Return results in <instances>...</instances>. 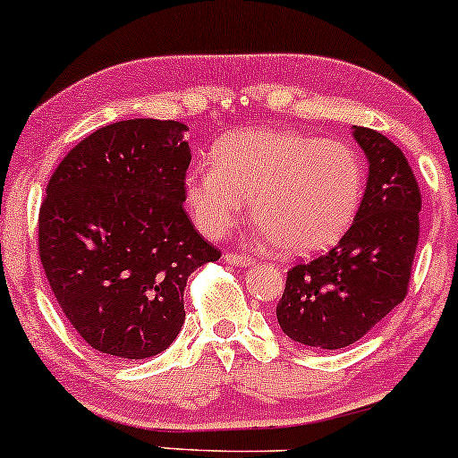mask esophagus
Wrapping results in <instances>:
<instances>
[{
	"label": "esophagus",
	"mask_w": 458,
	"mask_h": 458,
	"mask_svg": "<svg viewBox=\"0 0 458 458\" xmlns=\"http://www.w3.org/2000/svg\"><path fill=\"white\" fill-rule=\"evenodd\" d=\"M224 262L225 264H233V266H242V268H247V266L256 264V258L242 256V253H225Z\"/></svg>",
	"instance_id": "1"
}]
</instances>
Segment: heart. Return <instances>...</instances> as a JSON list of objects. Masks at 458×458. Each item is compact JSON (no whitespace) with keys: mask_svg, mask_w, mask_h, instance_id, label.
I'll return each mask as SVG.
<instances>
[{"mask_svg":"<svg viewBox=\"0 0 458 458\" xmlns=\"http://www.w3.org/2000/svg\"><path fill=\"white\" fill-rule=\"evenodd\" d=\"M366 171L357 149L298 131H236L213 166L186 177V202L207 236L228 234L253 200L264 236L289 256H310L343 239L361 205Z\"/></svg>","mask_w":458,"mask_h":458,"instance_id":"b5f03b06","label":"heart"}]
</instances>
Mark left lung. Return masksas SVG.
<instances>
[{"mask_svg":"<svg viewBox=\"0 0 458 458\" xmlns=\"http://www.w3.org/2000/svg\"><path fill=\"white\" fill-rule=\"evenodd\" d=\"M369 165L355 222L332 251L287 272L276 321L293 343L344 349L406 298L419 242L420 192L406 156L383 132L355 126Z\"/></svg>","mask_w":458,"mask_h":458,"instance_id":"obj_1","label":"left lung"}]
</instances>
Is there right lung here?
<instances>
[{"instance_id":"obj_1","label":"right lung","mask_w":458,"mask_h":458,"mask_svg":"<svg viewBox=\"0 0 458 458\" xmlns=\"http://www.w3.org/2000/svg\"><path fill=\"white\" fill-rule=\"evenodd\" d=\"M186 124L135 118L95 131L52 173L39 259L82 340L120 359L169 349L186 319L188 276L219 251L186 202Z\"/></svg>"}]
</instances>
